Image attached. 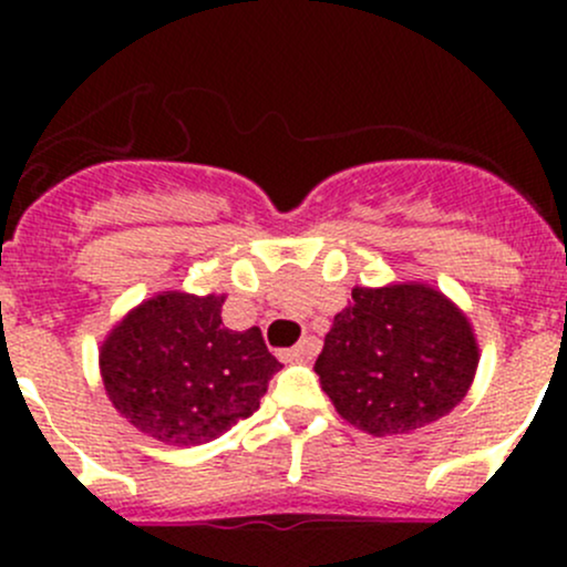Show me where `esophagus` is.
Masks as SVG:
<instances>
[{
    "label": "esophagus",
    "mask_w": 567,
    "mask_h": 567,
    "mask_svg": "<svg viewBox=\"0 0 567 567\" xmlns=\"http://www.w3.org/2000/svg\"><path fill=\"white\" fill-rule=\"evenodd\" d=\"M316 351H318V340H316V337H305V340H301L299 346H293V348H288V351L279 353V359H282V362H288V364L310 362V359L316 357Z\"/></svg>",
    "instance_id": "esophagus-1"
}]
</instances>
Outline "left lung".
Segmentation results:
<instances>
[{"mask_svg":"<svg viewBox=\"0 0 567 567\" xmlns=\"http://www.w3.org/2000/svg\"><path fill=\"white\" fill-rule=\"evenodd\" d=\"M351 299L316 362L337 414L373 436L416 431L450 414L480 362L466 316L420 282L353 288Z\"/></svg>","mask_w":567,"mask_h":567,"instance_id":"1","label":"left lung"}]
</instances>
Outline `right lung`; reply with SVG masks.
Returning <instances> with one entry per match:
<instances>
[{"instance_id": "right-lung-1", "label": "right lung", "mask_w": 567, "mask_h": 567, "mask_svg": "<svg viewBox=\"0 0 567 567\" xmlns=\"http://www.w3.org/2000/svg\"><path fill=\"white\" fill-rule=\"evenodd\" d=\"M225 296L167 290L142 301L101 346V379L114 409L175 447L219 439L260 409L282 364L257 326L221 323Z\"/></svg>"}]
</instances>
